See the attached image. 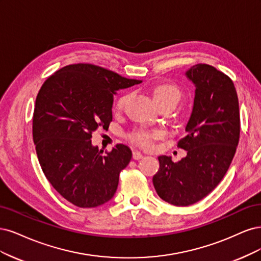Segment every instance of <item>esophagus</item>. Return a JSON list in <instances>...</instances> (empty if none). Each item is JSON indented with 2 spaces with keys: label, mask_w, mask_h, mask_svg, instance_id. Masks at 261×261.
<instances>
[{
  "label": "esophagus",
  "mask_w": 261,
  "mask_h": 261,
  "mask_svg": "<svg viewBox=\"0 0 261 261\" xmlns=\"http://www.w3.org/2000/svg\"><path fill=\"white\" fill-rule=\"evenodd\" d=\"M132 156H133V159H136V161H139V159L143 158V154L140 153V152H138V150H134Z\"/></svg>",
  "instance_id": "34e87169"
}]
</instances>
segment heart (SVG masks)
<instances>
[{
  "mask_svg": "<svg viewBox=\"0 0 261 261\" xmlns=\"http://www.w3.org/2000/svg\"><path fill=\"white\" fill-rule=\"evenodd\" d=\"M153 98L155 104L158 106L161 105H172L175 106L179 102L181 97V90L172 83H163V85L156 86L153 90ZM128 96L123 95L118 98L116 104V108L121 111L125 102H127ZM164 138V132L159 130L146 131V130H138L129 134V140L143 148H150L154 143L158 140Z\"/></svg>",
  "mask_w": 261,
  "mask_h": 261,
  "instance_id": "heart-1",
  "label": "heart"
}]
</instances>
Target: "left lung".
Instances as JSON below:
<instances>
[{
  "instance_id": "left-lung-1",
  "label": "left lung",
  "mask_w": 261,
  "mask_h": 261,
  "mask_svg": "<svg viewBox=\"0 0 261 261\" xmlns=\"http://www.w3.org/2000/svg\"><path fill=\"white\" fill-rule=\"evenodd\" d=\"M187 75L196 87L195 98L187 136L178 147L188 155L178 163L159 156V170L153 176L159 197L175 206L197 203L220 183L241 131L239 98L229 75L207 64L191 67Z\"/></svg>"
}]
</instances>
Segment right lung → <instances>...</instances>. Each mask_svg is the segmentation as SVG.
<instances>
[{"label":"right lung","instance_id":"add662e5","mask_svg":"<svg viewBox=\"0 0 261 261\" xmlns=\"http://www.w3.org/2000/svg\"><path fill=\"white\" fill-rule=\"evenodd\" d=\"M141 82L80 63L63 67L42 85L32 119L36 152L48 182L74 206L97 207L116 193L131 150L117 144L104 155L92 145V133L109 127L117 91Z\"/></svg>","mask_w":261,"mask_h":261}]
</instances>
